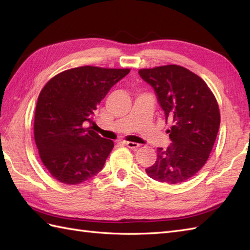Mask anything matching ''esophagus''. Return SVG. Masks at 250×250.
Listing matches in <instances>:
<instances>
[{"mask_svg":"<svg viewBox=\"0 0 250 250\" xmlns=\"http://www.w3.org/2000/svg\"><path fill=\"white\" fill-rule=\"evenodd\" d=\"M124 144L128 146L130 149H137V148L140 147V144H137V143L134 142H124Z\"/></svg>","mask_w":250,"mask_h":250,"instance_id":"obj_1","label":"esophagus"}]
</instances>
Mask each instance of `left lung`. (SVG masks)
<instances>
[{
    "label": "left lung",
    "instance_id": "obj_1",
    "mask_svg": "<svg viewBox=\"0 0 250 250\" xmlns=\"http://www.w3.org/2000/svg\"><path fill=\"white\" fill-rule=\"evenodd\" d=\"M141 77L155 89L166 115L172 145L159 147L157 161L146 168L150 178L179 184L203 167L220 125V111L207 83L188 68L176 64L141 68Z\"/></svg>",
    "mask_w": 250,
    "mask_h": 250
}]
</instances>
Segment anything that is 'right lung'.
<instances>
[{"mask_svg": "<svg viewBox=\"0 0 250 250\" xmlns=\"http://www.w3.org/2000/svg\"><path fill=\"white\" fill-rule=\"evenodd\" d=\"M130 68L84 65L63 71L40 92L34 116V140L42 162L52 177L78 185L103 168L114 142L101 137L92 124L109 89Z\"/></svg>", "mask_w": 250, "mask_h": 250, "instance_id": "right-lung-1", "label": "right lung"}]
</instances>
